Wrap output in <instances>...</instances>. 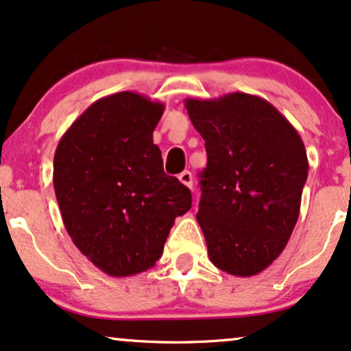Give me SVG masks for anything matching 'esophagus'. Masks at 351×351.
<instances>
[{
    "label": "esophagus",
    "mask_w": 351,
    "mask_h": 351,
    "mask_svg": "<svg viewBox=\"0 0 351 351\" xmlns=\"http://www.w3.org/2000/svg\"><path fill=\"white\" fill-rule=\"evenodd\" d=\"M179 180H180V182H182L184 185H187L189 189L193 187V176H192V172H190V171L180 172V174H179Z\"/></svg>",
    "instance_id": "obj_1"
}]
</instances>
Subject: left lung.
<instances>
[{
  "instance_id": "obj_1",
  "label": "left lung",
  "mask_w": 351,
  "mask_h": 351,
  "mask_svg": "<svg viewBox=\"0 0 351 351\" xmlns=\"http://www.w3.org/2000/svg\"><path fill=\"white\" fill-rule=\"evenodd\" d=\"M185 109L208 156L197 221L210 261L229 275L261 274L296 226L309 171L304 143L270 102L252 94L185 99Z\"/></svg>"
}]
</instances>
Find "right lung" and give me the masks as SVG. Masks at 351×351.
<instances>
[{"instance_id":"1","label":"right lung","mask_w":351,"mask_h":351,"mask_svg":"<svg viewBox=\"0 0 351 351\" xmlns=\"http://www.w3.org/2000/svg\"><path fill=\"white\" fill-rule=\"evenodd\" d=\"M164 104L141 94L102 97L56 146L53 187L75 245L99 270L132 276L159 261L190 190L162 169L153 132Z\"/></svg>"}]
</instances>
